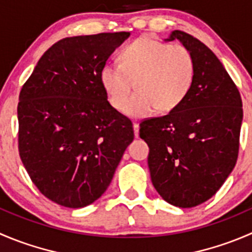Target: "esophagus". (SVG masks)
<instances>
[{
  "label": "esophagus",
  "mask_w": 252,
  "mask_h": 252,
  "mask_svg": "<svg viewBox=\"0 0 252 252\" xmlns=\"http://www.w3.org/2000/svg\"><path fill=\"white\" fill-rule=\"evenodd\" d=\"M133 128H134V134H135V136H136V138H138V136H139V123L134 122V123H133Z\"/></svg>",
  "instance_id": "1"
}]
</instances>
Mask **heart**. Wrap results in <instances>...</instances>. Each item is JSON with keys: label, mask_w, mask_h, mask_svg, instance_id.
<instances>
[{"label": "heart", "mask_w": 252, "mask_h": 252, "mask_svg": "<svg viewBox=\"0 0 252 252\" xmlns=\"http://www.w3.org/2000/svg\"><path fill=\"white\" fill-rule=\"evenodd\" d=\"M196 80V60L189 49L172 45L151 36H141L124 46L121 63H107L101 82L116 109L126 104L136 82L137 94L123 112L141 118L158 109L173 111L185 102Z\"/></svg>", "instance_id": "heart-1"}]
</instances>
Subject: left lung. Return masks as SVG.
<instances>
[{
    "label": "left lung",
    "mask_w": 252,
    "mask_h": 252,
    "mask_svg": "<svg viewBox=\"0 0 252 252\" xmlns=\"http://www.w3.org/2000/svg\"><path fill=\"white\" fill-rule=\"evenodd\" d=\"M196 60V80L182 104L140 123L149 146L151 182L167 203L192 208L217 193L239 155L240 92L216 54L201 40L173 31Z\"/></svg>",
    "instance_id": "left-lung-1"
}]
</instances>
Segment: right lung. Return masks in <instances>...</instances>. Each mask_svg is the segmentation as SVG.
Returning a JSON list of instances; mask_svg holds the SVG:
<instances>
[{"mask_svg": "<svg viewBox=\"0 0 252 252\" xmlns=\"http://www.w3.org/2000/svg\"><path fill=\"white\" fill-rule=\"evenodd\" d=\"M129 32L70 36L48 49L19 94L18 150L41 194L82 208L106 192L133 141V123L107 101L101 71Z\"/></svg>", "mask_w": 252, "mask_h": 252, "instance_id": "add662e5", "label": "right lung"}]
</instances>
